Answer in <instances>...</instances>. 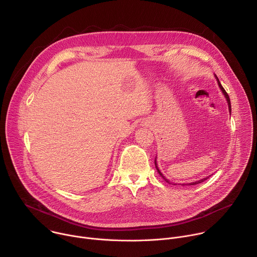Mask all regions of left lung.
Masks as SVG:
<instances>
[{"instance_id":"8db88e82","label":"left lung","mask_w":257,"mask_h":257,"mask_svg":"<svg viewBox=\"0 0 257 257\" xmlns=\"http://www.w3.org/2000/svg\"><path fill=\"white\" fill-rule=\"evenodd\" d=\"M215 78H216V80H217V84H218V87L221 88V90H222V92L224 93V95H225V97H226V99H227V101H228V105H229V112H230V114H231V100H230V97H229V95H228V93L226 92V90L224 89V87L222 86V84H221V82H219V80H218V78L215 76ZM155 165H156V168H157V170H158V172H159V174H160V176L167 182V183H169V184H173V185H176V184H174V183H170V181L162 174V172L160 171V169H159V167H158V164H157V158H156V160H155ZM206 179H208V177H206V178H203V179H201V180H198V181H194V182H192V183H188L187 185H196V184H199V183H201V182H203V181H205ZM183 186H184V184H183Z\"/></svg>"}]
</instances>
